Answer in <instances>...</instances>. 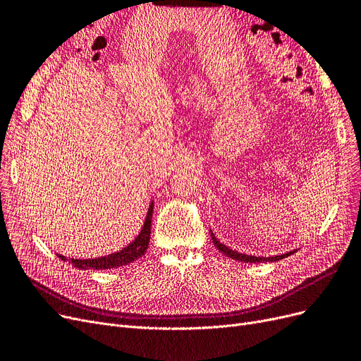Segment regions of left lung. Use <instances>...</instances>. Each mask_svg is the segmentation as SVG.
<instances>
[{
	"label": "left lung",
	"mask_w": 361,
	"mask_h": 361,
	"mask_svg": "<svg viewBox=\"0 0 361 361\" xmlns=\"http://www.w3.org/2000/svg\"><path fill=\"white\" fill-rule=\"evenodd\" d=\"M211 238H212V243H214V245H215L218 250H220L224 256L231 257V259H235V260H238V262H245V264H260V262H277V260H280V259H285V257H288V256L293 255L295 251H297V250H293V251H289V253L280 255V256H271V257L250 256V255H244V253H238V251L231 250L228 247H226L224 244H221V243L218 241V239L214 236L212 231H211Z\"/></svg>",
	"instance_id": "obj_1"
}]
</instances>
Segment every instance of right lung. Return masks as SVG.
<instances>
[{
    "mask_svg": "<svg viewBox=\"0 0 361 361\" xmlns=\"http://www.w3.org/2000/svg\"><path fill=\"white\" fill-rule=\"evenodd\" d=\"M152 212H154V202H152L149 206L143 228H141L138 236L128 247L122 248L120 251H116V253H111L104 257H97V259H68L61 255H57V256L64 262H69V264H72L78 269H111V268L125 267L146 253L149 241H150Z\"/></svg>",
    "mask_w": 361,
    "mask_h": 361,
    "instance_id": "right-lung-1",
    "label": "right lung"
}]
</instances>
